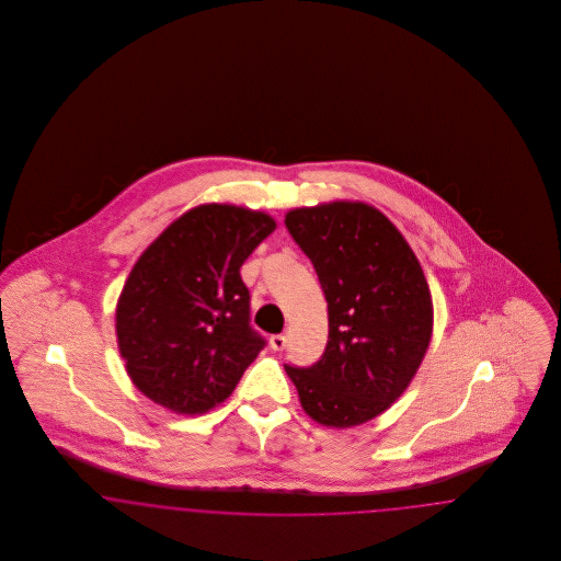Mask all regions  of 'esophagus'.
<instances>
[{
    "instance_id": "1",
    "label": "esophagus",
    "mask_w": 561,
    "mask_h": 561,
    "mask_svg": "<svg viewBox=\"0 0 561 561\" xmlns=\"http://www.w3.org/2000/svg\"><path fill=\"white\" fill-rule=\"evenodd\" d=\"M286 343H288V339H286L284 334H273V336L268 339V345H271L273 351H284Z\"/></svg>"
}]
</instances>
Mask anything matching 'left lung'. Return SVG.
<instances>
[{"mask_svg": "<svg viewBox=\"0 0 561 561\" xmlns=\"http://www.w3.org/2000/svg\"><path fill=\"white\" fill-rule=\"evenodd\" d=\"M328 302V345L309 368L286 366L302 410L320 425L355 427L408 389L427 353L433 302L398 227L362 202L286 214Z\"/></svg>", "mask_w": 561, "mask_h": 561, "instance_id": "1", "label": "left lung"}]
</instances>
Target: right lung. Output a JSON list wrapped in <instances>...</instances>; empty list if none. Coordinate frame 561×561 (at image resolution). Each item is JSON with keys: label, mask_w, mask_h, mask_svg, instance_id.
I'll return each instance as SVG.
<instances>
[{"label": "right lung", "mask_w": 561, "mask_h": 561, "mask_svg": "<svg viewBox=\"0 0 561 561\" xmlns=\"http://www.w3.org/2000/svg\"><path fill=\"white\" fill-rule=\"evenodd\" d=\"M273 231L268 214L204 204L140 254L117 300L115 332L142 396L191 416L233 393L265 347L250 325L240 268Z\"/></svg>", "instance_id": "right-lung-1"}]
</instances>
